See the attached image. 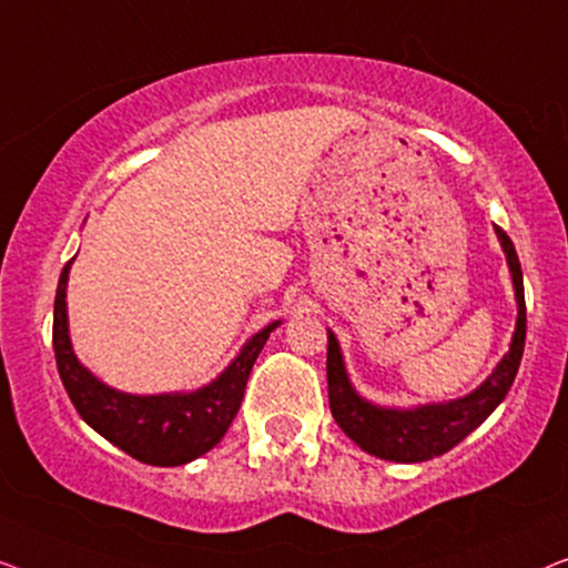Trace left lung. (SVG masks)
Here are the masks:
<instances>
[{
    "label": "left lung",
    "instance_id": "1",
    "mask_svg": "<svg viewBox=\"0 0 568 568\" xmlns=\"http://www.w3.org/2000/svg\"><path fill=\"white\" fill-rule=\"evenodd\" d=\"M501 250L507 254L509 273H513L517 295V329L509 345V353L501 357L489 378L478 386L474 394L455 398L447 404H429L419 409H381L355 394L349 386L345 363L337 345V337L329 332V347H326V383H329V409L334 422L342 427L349 440L361 445L365 453L383 460L396 463H422L437 458L474 433L513 388L517 367L525 349V287L523 267L517 260L515 244L505 231L497 226Z\"/></svg>",
    "mask_w": 568,
    "mask_h": 568
}]
</instances>
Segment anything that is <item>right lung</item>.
I'll return each mask as SVG.
<instances>
[{
	"label": "right lung",
	"instance_id": "obj_1",
	"mask_svg": "<svg viewBox=\"0 0 568 568\" xmlns=\"http://www.w3.org/2000/svg\"><path fill=\"white\" fill-rule=\"evenodd\" d=\"M69 267L71 260L61 270L59 287H55L53 353L63 388L79 417L105 440L149 466H182L219 445L242 406L246 381H250L260 349L265 347L270 332L281 322L254 334L236 361L201 390L162 396L121 394L79 365L71 349L67 324Z\"/></svg>",
	"mask_w": 568,
	"mask_h": 568
}]
</instances>
